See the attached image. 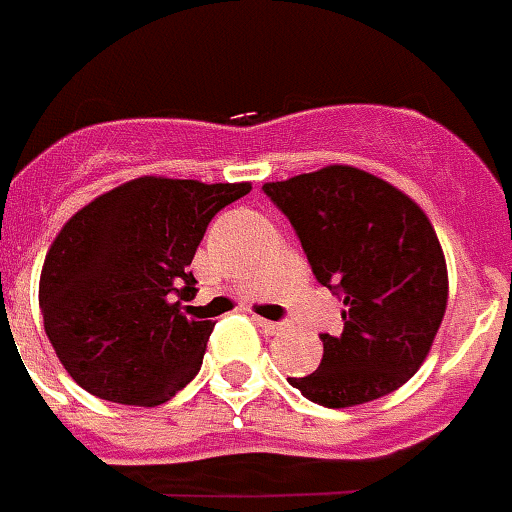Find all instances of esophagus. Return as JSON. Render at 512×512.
<instances>
[{
    "label": "esophagus",
    "instance_id": "34e87169",
    "mask_svg": "<svg viewBox=\"0 0 512 512\" xmlns=\"http://www.w3.org/2000/svg\"><path fill=\"white\" fill-rule=\"evenodd\" d=\"M256 320V325H259L264 333H269V336H274V333H282L284 330V323H277V320H266V318H253Z\"/></svg>",
    "mask_w": 512,
    "mask_h": 512
}]
</instances>
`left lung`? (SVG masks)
<instances>
[{
  "label": "left lung",
  "mask_w": 512,
  "mask_h": 512,
  "mask_svg": "<svg viewBox=\"0 0 512 512\" xmlns=\"http://www.w3.org/2000/svg\"><path fill=\"white\" fill-rule=\"evenodd\" d=\"M264 194L295 228L310 269L343 300V330L320 333L323 361L289 379L323 408H351L408 382L441 328L449 274L425 212L354 166H325Z\"/></svg>",
  "instance_id": "1"
}]
</instances>
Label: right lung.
Instances as JSON below:
<instances>
[{
  "mask_svg": "<svg viewBox=\"0 0 512 512\" xmlns=\"http://www.w3.org/2000/svg\"><path fill=\"white\" fill-rule=\"evenodd\" d=\"M251 184L140 176L81 207L40 274L45 336L79 387L153 408L187 387L215 323L182 312L212 217Z\"/></svg>",
  "mask_w": 512,
  "mask_h": 512,
  "instance_id": "add662e5",
  "label": "right lung"
}]
</instances>
